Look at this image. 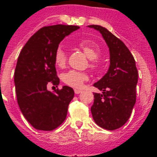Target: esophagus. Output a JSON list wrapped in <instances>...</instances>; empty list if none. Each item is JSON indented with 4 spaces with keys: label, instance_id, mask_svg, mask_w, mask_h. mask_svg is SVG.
I'll return each instance as SVG.
<instances>
[{
    "label": "esophagus",
    "instance_id": "1",
    "mask_svg": "<svg viewBox=\"0 0 157 157\" xmlns=\"http://www.w3.org/2000/svg\"><path fill=\"white\" fill-rule=\"evenodd\" d=\"M74 90H75V93L76 94H78L82 92V90H79V89H75Z\"/></svg>",
    "mask_w": 157,
    "mask_h": 157
}]
</instances>
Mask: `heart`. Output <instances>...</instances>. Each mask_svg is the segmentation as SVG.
<instances>
[{"mask_svg":"<svg viewBox=\"0 0 157 157\" xmlns=\"http://www.w3.org/2000/svg\"><path fill=\"white\" fill-rule=\"evenodd\" d=\"M78 47L84 52L86 56L91 60V67H96L98 65L97 58L99 54V48L94 41L91 40H83L78 44ZM67 60V56L65 51L62 48L56 49L54 55V61L58 67H64ZM89 78L88 75L85 72H80L77 71H69L63 75V82L70 86L75 88H81L83 82Z\"/></svg>","mask_w":157,"mask_h":157,"instance_id":"heart-1","label":"heart"}]
</instances>
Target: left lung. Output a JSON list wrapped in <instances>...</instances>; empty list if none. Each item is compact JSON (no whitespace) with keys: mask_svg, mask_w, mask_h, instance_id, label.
Here are the masks:
<instances>
[{"mask_svg":"<svg viewBox=\"0 0 157 157\" xmlns=\"http://www.w3.org/2000/svg\"><path fill=\"white\" fill-rule=\"evenodd\" d=\"M88 27L101 33L110 54L109 70L94 84L102 94H94L91 113L99 127L114 130L127 123L135 105L138 70L134 56L121 40L101 26L90 25Z\"/></svg>","mask_w":157,"mask_h":157,"instance_id":"1","label":"left lung"}]
</instances>
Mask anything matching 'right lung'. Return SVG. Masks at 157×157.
<instances>
[{
  "label": "right lung",
  "mask_w": 157,
  "mask_h": 157,
  "mask_svg": "<svg viewBox=\"0 0 157 157\" xmlns=\"http://www.w3.org/2000/svg\"><path fill=\"white\" fill-rule=\"evenodd\" d=\"M78 28L61 24L42 27L19 53L14 75L18 105L26 120L37 130H52L66 119L74 98L73 89L64 86L52 93L47 86L59 85L54 55L60 41Z\"/></svg>",
  "instance_id": "right-lung-1"
}]
</instances>
